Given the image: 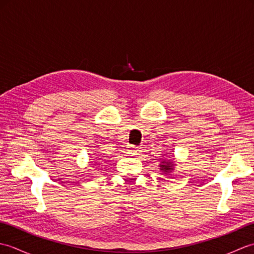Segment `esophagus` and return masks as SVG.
I'll return each instance as SVG.
<instances>
[{"instance_id": "obj_1", "label": "esophagus", "mask_w": 254, "mask_h": 254, "mask_svg": "<svg viewBox=\"0 0 254 254\" xmlns=\"http://www.w3.org/2000/svg\"><path fill=\"white\" fill-rule=\"evenodd\" d=\"M127 153L131 155H136L138 153V147L134 146V145H130V146L127 147Z\"/></svg>"}]
</instances>
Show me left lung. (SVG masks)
Returning a JSON list of instances; mask_svg holds the SVG:
<instances>
[{
	"mask_svg": "<svg viewBox=\"0 0 254 254\" xmlns=\"http://www.w3.org/2000/svg\"><path fill=\"white\" fill-rule=\"evenodd\" d=\"M160 170H164L166 172V175L168 174V171L172 169V165L170 163H167V161H164L163 165H160Z\"/></svg>",
	"mask_w": 254,
	"mask_h": 254,
	"instance_id": "8db88e82",
	"label": "left lung"
}]
</instances>
